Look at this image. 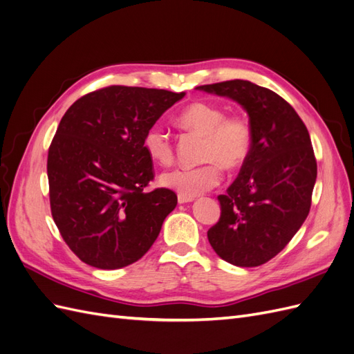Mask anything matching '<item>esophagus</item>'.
I'll use <instances>...</instances> for the list:
<instances>
[{
    "mask_svg": "<svg viewBox=\"0 0 354 354\" xmlns=\"http://www.w3.org/2000/svg\"><path fill=\"white\" fill-rule=\"evenodd\" d=\"M194 201V198H187V196H183V195H178V203H187V202H192Z\"/></svg>",
    "mask_w": 354,
    "mask_h": 354,
    "instance_id": "obj_1",
    "label": "esophagus"
}]
</instances>
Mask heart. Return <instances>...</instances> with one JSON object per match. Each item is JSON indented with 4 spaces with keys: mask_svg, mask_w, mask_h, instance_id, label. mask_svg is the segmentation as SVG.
<instances>
[{
    "mask_svg": "<svg viewBox=\"0 0 354 354\" xmlns=\"http://www.w3.org/2000/svg\"><path fill=\"white\" fill-rule=\"evenodd\" d=\"M178 125L205 137L201 159L207 164L195 168H174L160 176V185L178 195L195 198L218 186L221 167L236 169L248 160L254 146V130L250 118L230 113L217 103L195 102L178 115ZM146 153L159 165L174 160V146L160 125H151L143 136Z\"/></svg>",
    "mask_w": 354,
    "mask_h": 354,
    "instance_id": "heart-1",
    "label": "heart"
}]
</instances>
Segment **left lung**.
Listing matches in <instances>:
<instances>
[{
    "label": "left lung",
    "mask_w": 354,
    "mask_h": 354,
    "mask_svg": "<svg viewBox=\"0 0 354 354\" xmlns=\"http://www.w3.org/2000/svg\"><path fill=\"white\" fill-rule=\"evenodd\" d=\"M196 88L239 103L254 130L248 160L218 196L221 216L208 241L224 261L261 266L285 248L308 216L317 176L312 140L292 106L269 88L245 80Z\"/></svg>",
    "instance_id": "1"
}]
</instances>
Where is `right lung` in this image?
<instances>
[{
	"label": "right lung",
	"instance_id": "add662e5",
	"mask_svg": "<svg viewBox=\"0 0 354 354\" xmlns=\"http://www.w3.org/2000/svg\"><path fill=\"white\" fill-rule=\"evenodd\" d=\"M185 93L111 85L82 95L63 115L48 149L51 216L72 252L103 270L133 264L177 205L155 177L143 136Z\"/></svg>",
	"mask_w": 354,
	"mask_h": 354
}]
</instances>
